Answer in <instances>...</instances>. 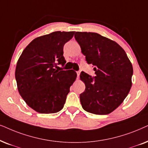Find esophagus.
<instances>
[{
	"label": "esophagus",
	"instance_id": "34e87169",
	"mask_svg": "<svg viewBox=\"0 0 148 148\" xmlns=\"http://www.w3.org/2000/svg\"><path fill=\"white\" fill-rule=\"evenodd\" d=\"M76 74H77V77H78V78H79V76H80V72H79V71H78V72H76Z\"/></svg>",
	"mask_w": 148,
	"mask_h": 148
}]
</instances>
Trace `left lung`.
I'll return each instance as SVG.
<instances>
[{
    "mask_svg": "<svg viewBox=\"0 0 148 148\" xmlns=\"http://www.w3.org/2000/svg\"><path fill=\"white\" fill-rule=\"evenodd\" d=\"M88 64L94 66V78L82 72L80 79L85 90L80 95L85 111L104 115L115 110L129 94L133 66L125 50L115 41L93 32H77L74 35Z\"/></svg>",
    "mask_w": 148,
    "mask_h": 148,
    "instance_id": "1",
    "label": "left lung"
}]
</instances>
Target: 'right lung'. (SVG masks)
<instances>
[{
	"label": "right lung",
	"mask_w": 148,
	"mask_h": 148,
	"mask_svg": "<svg viewBox=\"0 0 148 148\" xmlns=\"http://www.w3.org/2000/svg\"><path fill=\"white\" fill-rule=\"evenodd\" d=\"M75 32L57 31L34 38L23 51L15 68L17 89L29 107L41 114H53L64 108L77 74L62 70L65 43Z\"/></svg>",
	"instance_id": "obj_1"
}]
</instances>
